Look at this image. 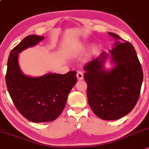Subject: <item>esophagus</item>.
<instances>
[{"mask_svg": "<svg viewBox=\"0 0 149 149\" xmlns=\"http://www.w3.org/2000/svg\"><path fill=\"white\" fill-rule=\"evenodd\" d=\"M77 79L79 80L83 79L84 78L83 73L81 72H77Z\"/></svg>", "mask_w": 149, "mask_h": 149, "instance_id": "34e87169", "label": "esophagus"}]
</instances>
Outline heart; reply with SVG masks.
Masks as SVG:
<instances>
[{"instance_id": "heart-1", "label": "heart", "mask_w": 149, "mask_h": 149, "mask_svg": "<svg viewBox=\"0 0 149 149\" xmlns=\"http://www.w3.org/2000/svg\"><path fill=\"white\" fill-rule=\"evenodd\" d=\"M83 49V46L81 44H76L70 46L67 48L65 55L69 58H75L81 53Z\"/></svg>"}]
</instances>
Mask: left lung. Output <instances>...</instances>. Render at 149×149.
Returning <instances> with one entry per match:
<instances>
[{
	"instance_id": "obj_1",
	"label": "left lung",
	"mask_w": 149,
	"mask_h": 149,
	"mask_svg": "<svg viewBox=\"0 0 149 149\" xmlns=\"http://www.w3.org/2000/svg\"><path fill=\"white\" fill-rule=\"evenodd\" d=\"M108 34L115 38L112 49L85 65L84 78L94 114L105 120H116L127 115L137 103L143 71L132 45L118 34ZM108 59L112 67L107 69Z\"/></svg>"
}]
</instances>
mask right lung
Segmentation results:
<instances>
[{
	"instance_id": "obj_1",
	"label": "right lung",
	"mask_w": 149,
	"mask_h": 149,
	"mask_svg": "<svg viewBox=\"0 0 149 149\" xmlns=\"http://www.w3.org/2000/svg\"><path fill=\"white\" fill-rule=\"evenodd\" d=\"M44 36L29 35L10 53L6 81L15 106L25 118L32 123L56 120L65 106L69 93L77 83V72L65 74L48 72L38 77L24 74L19 65V54L36 46Z\"/></svg>"
}]
</instances>
